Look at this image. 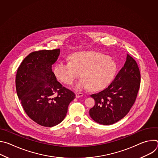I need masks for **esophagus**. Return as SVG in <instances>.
Here are the masks:
<instances>
[{
    "label": "esophagus",
    "mask_w": 158,
    "mask_h": 158,
    "mask_svg": "<svg viewBox=\"0 0 158 158\" xmlns=\"http://www.w3.org/2000/svg\"><path fill=\"white\" fill-rule=\"evenodd\" d=\"M83 95H84L83 93H77L76 94V96L77 98H81V97H82Z\"/></svg>",
    "instance_id": "34e87169"
}]
</instances>
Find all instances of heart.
Masks as SVG:
<instances>
[{
    "mask_svg": "<svg viewBox=\"0 0 158 158\" xmlns=\"http://www.w3.org/2000/svg\"><path fill=\"white\" fill-rule=\"evenodd\" d=\"M71 62L61 60L55 66L54 73L59 81L71 84L78 77L76 70L81 71L83 77L75 85L80 91L91 87L99 91L107 87L113 79L116 72V64L108 56L94 51H84L73 54Z\"/></svg>",
    "mask_w": 158,
    "mask_h": 158,
    "instance_id": "b5f03b06",
    "label": "heart"
}]
</instances>
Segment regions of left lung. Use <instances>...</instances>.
<instances>
[{"label":"left lung","mask_w":158,"mask_h":158,"mask_svg":"<svg viewBox=\"0 0 158 158\" xmlns=\"http://www.w3.org/2000/svg\"><path fill=\"white\" fill-rule=\"evenodd\" d=\"M140 82L138 64L127 54L126 61L114 80L103 91L91 95L95 105L89 110L90 116L103 125L114 124L123 119L136 101Z\"/></svg>","instance_id":"obj_1"}]
</instances>
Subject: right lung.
Masks as SVG:
<instances>
[{"instance_id":"right-lung-1","label":"right lung","mask_w":158,"mask_h":158,"mask_svg":"<svg viewBox=\"0 0 158 158\" xmlns=\"http://www.w3.org/2000/svg\"><path fill=\"white\" fill-rule=\"evenodd\" d=\"M60 49L31 53L17 71L16 91L27 116L45 127H53L65 118L75 94L63 87L52 70Z\"/></svg>"}]
</instances>
